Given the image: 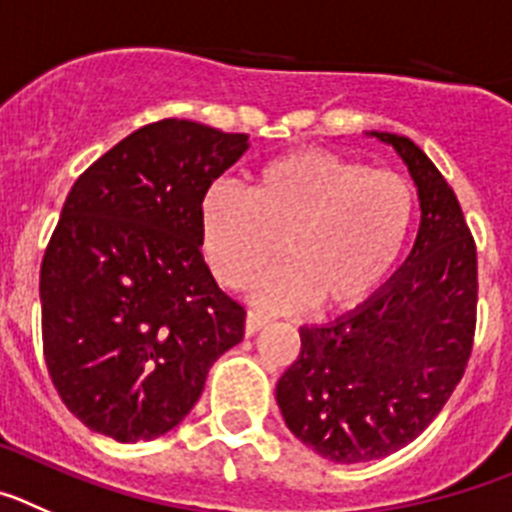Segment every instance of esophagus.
Wrapping results in <instances>:
<instances>
[{"label": "esophagus", "instance_id": "obj_1", "mask_svg": "<svg viewBox=\"0 0 512 512\" xmlns=\"http://www.w3.org/2000/svg\"><path fill=\"white\" fill-rule=\"evenodd\" d=\"M265 326H267L265 316H260V313H255V311L247 313V319H245V334H247V336L257 334V331L265 329Z\"/></svg>", "mask_w": 512, "mask_h": 512}]
</instances>
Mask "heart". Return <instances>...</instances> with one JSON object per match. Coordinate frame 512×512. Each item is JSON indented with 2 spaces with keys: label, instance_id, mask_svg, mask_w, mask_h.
<instances>
[{
  "label": "heart",
  "instance_id": "b5f03b06",
  "mask_svg": "<svg viewBox=\"0 0 512 512\" xmlns=\"http://www.w3.org/2000/svg\"><path fill=\"white\" fill-rule=\"evenodd\" d=\"M416 193L390 170H370L326 150H296L257 170L250 191L206 188L199 204L201 252L216 280L252 285V301L298 311L319 301L349 311L385 283L411 237Z\"/></svg>",
  "mask_w": 512,
  "mask_h": 512
}]
</instances>
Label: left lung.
I'll return each mask as SVG.
<instances>
[{"mask_svg":"<svg viewBox=\"0 0 512 512\" xmlns=\"http://www.w3.org/2000/svg\"><path fill=\"white\" fill-rule=\"evenodd\" d=\"M400 155L421 201L411 255L362 306L301 326V354L275 388L285 426L336 464L411 444L439 416L472 352L477 250L462 206L408 137L370 132Z\"/></svg>","mask_w":512,"mask_h":512,"instance_id":"left-lung-1","label":"left lung"}]
</instances>
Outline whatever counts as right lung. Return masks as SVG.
Wrapping results in <instances>:
<instances>
[{"label":"right lung","mask_w":512,"mask_h":512,"mask_svg":"<svg viewBox=\"0 0 512 512\" xmlns=\"http://www.w3.org/2000/svg\"><path fill=\"white\" fill-rule=\"evenodd\" d=\"M247 147V135L163 119L73 183L40 267L43 352L66 408L96 434H168L242 342L245 308L201 255L199 204Z\"/></svg>","instance_id":"1"}]
</instances>
